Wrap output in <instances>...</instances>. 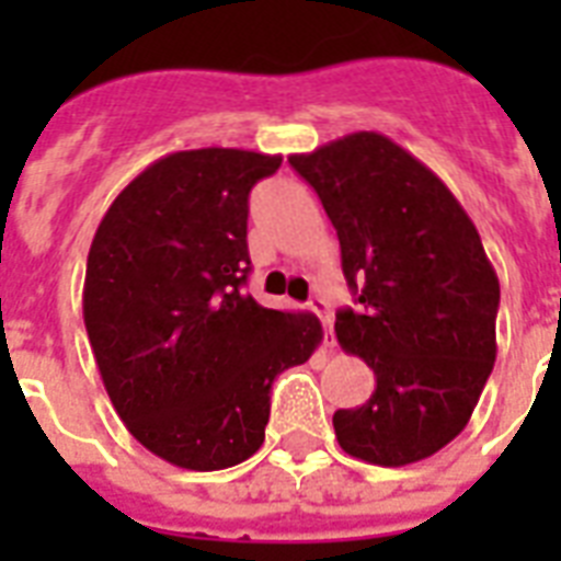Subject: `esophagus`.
Masks as SVG:
<instances>
[{
  "label": "esophagus",
  "instance_id": "1",
  "mask_svg": "<svg viewBox=\"0 0 561 561\" xmlns=\"http://www.w3.org/2000/svg\"><path fill=\"white\" fill-rule=\"evenodd\" d=\"M311 311H314V314L323 320V329H325L323 346H325V350H332V346H334V341H332V306H329L323 297H317L314 302H311Z\"/></svg>",
  "mask_w": 561,
  "mask_h": 561
}]
</instances>
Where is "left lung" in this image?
Masks as SVG:
<instances>
[{"label":"left lung","mask_w":561,"mask_h":561,"mask_svg":"<svg viewBox=\"0 0 561 561\" xmlns=\"http://www.w3.org/2000/svg\"><path fill=\"white\" fill-rule=\"evenodd\" d=\"M337 229L358 311H341L343 350L367 360L375 392L334 413L350 457L408 466L469 425L495 367V267L478 229L434 171L360 130L288 157Z\"/></svg>","instance_id":"left-lung-1"}]
</instances>
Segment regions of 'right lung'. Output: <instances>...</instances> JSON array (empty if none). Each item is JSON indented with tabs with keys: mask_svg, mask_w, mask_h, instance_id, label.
<instances>
[{
	"mask_svg": "<svg viewBox=\"0 0 561 561\" xmlns=\"http://www.w3.org/2000/svg\"><path fill=\"white\" fill-rule=\"evenodd\" d=\"M282 157L238 148L151 162L101 218L83 323L113 408L151 454L192 471L253 457L273 378L323 341L314 314L244 294L247 201Z\"/></svg>",
	"mask_w": 561,
	"mask_h": 561,
	"instance_id": "obj_1",
	"label": "right lung"
}]
</instances>
